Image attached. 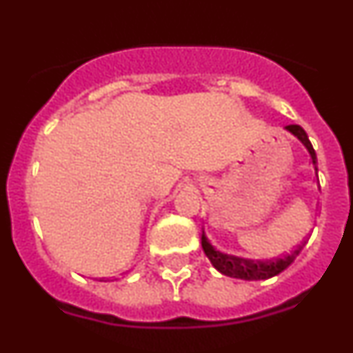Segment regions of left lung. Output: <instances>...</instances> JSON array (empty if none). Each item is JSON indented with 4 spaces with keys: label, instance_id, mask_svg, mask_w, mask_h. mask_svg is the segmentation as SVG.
<instances>
[{
    "label": "left lung",
    "instance_id": "obj_1",
    "mask_svg": "<svg viewBox=\"0 0 353 353\" xmlns=\"http://www.w3.org/2000/svg\"><path fill=\"white\" fill-rule=\"evenodd\" d=\"M287 128L292 135H295L305 149L309 151L310 159H312V165L317 172V158L316 151H314L312 144H310L309 137H307L305 130H303L300 125H288ZM202 249L204 254L209 257L212 266L219 271L221 274L230 278H239V280H247V281H257V280H268V278H273L276 274H280L281 271L287 270L292 263L295 261V257L299 256L300 250L303 245H299L292 254H285L283 257H273V259L266 261H254V259H243V257L230 256V254L221 252V250L214 249L211 242L208 240L205 233L202 232Z\"/></svg>",
    "mask_w": 353,
    "mask_h": 353
}]
</instances>
